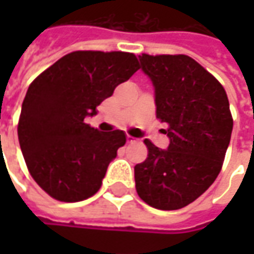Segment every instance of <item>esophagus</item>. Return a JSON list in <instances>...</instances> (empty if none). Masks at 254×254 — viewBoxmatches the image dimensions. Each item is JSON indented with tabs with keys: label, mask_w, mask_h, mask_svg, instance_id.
<instances>
[{
	"label": "esophagus",
	"mask_w": 254,
	"mask_h": 254,
	"mask_svg": "<svg viewBox=\"0 0 254 254\" xmlns=\"http://www.w3.org/2000/svg\"><path fill=\"white\" fill-rule=\"evenodd\" d=\"M137 141V138H134L132 135H127V142H130V144H132V142Z\"/></svg>",
	"instance_id": "esophagus-1"
}]
</instances>
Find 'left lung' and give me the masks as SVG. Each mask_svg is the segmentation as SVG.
Returning a JSON list of instances; mask_svg holds the SVG:
<instances>
[{
  "instance_id": "left-lung-1",
  "label": "left lung",
  "mask_w": 254,
  "mask_h": 254,
  "mask_svg": "<svg viewBox=\"0 0 254 254\" xmlns=\"http://www.w3.org/2000/svg\"><path fill=\"white\" fill-rule=\"evenodd\" d=\"M154 86L157 117L167 123V150L144 140L148 157L134 167L138 196L152 208L181 209L216 180L233 120L223 86L187 55L138 56Z\"/></svg>"
}]
</instances>
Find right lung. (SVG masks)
<instances>
[{
	"label": "right lung",
	"instance_id": "right-lung-1",
	"mask_svg": "<svg viewBox=\"0 0 254 254\" xmlns=\"http://www.w3.org/2000/svg\"><path fill=\"white\" fill-rule=\"evenodd\" d=\"M137 70L132 54L76 51L28 87L18 140L32 178L52 198L79 202L100 190L126 134L100 132L84 119L96 116V107Z\"/></svg>",
	"mask_w": 254,
	"mask_h": 254
}]
</instances>
